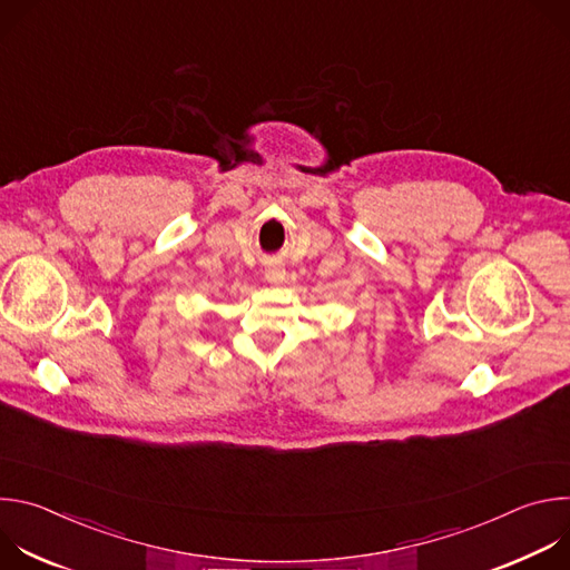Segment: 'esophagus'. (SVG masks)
Wrapping results in <instances>:
<instances>
[{
    "mask_svg": "<svg viewBox=\"0 0 570 570\" xmlns=\"http://www.w3.org/2000/svg\"><path fill=\"white\" fill-rule=\"evenodd\" d=\"M264 277H266L268 284H282L286 279V271L282 266H268Z\"/></svg>",
    "mask_w": 570,
    "mask_h": 570,
    "instance_id": "34e87169",
    "label": "esophagus"
}]
</instances>
